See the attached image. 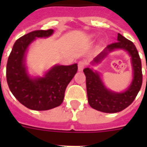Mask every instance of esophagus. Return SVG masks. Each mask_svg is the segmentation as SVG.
Here are the masks:
<instances>
[{"mask_svg":"<svg viewBox=\"0 0 147 147\" xmlns=\"http://www.w3.org/2000/svg\"><path fill=\"white\" fill-rule=\"evenodd\" d=\"M85 66V62L84 61H79L78 63V69L79 71H82Z\"/></svg>","mask_w":147,"mask_h":147,"instance_id":"1","label":"esophagus"}]
</instances>
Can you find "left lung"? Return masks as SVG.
<instances>
[{
	"mask_svg": "<svg viewBox=\"0 0 147 147\" xmlns=\"http://www.w3.org/2000/svg\"><path fill=\"white\" fill-rule=\"evenodd\" d=\"M126 51L130 57L133 79L125 91L116 92L108 89L103 82L100 73L93 69L85 68L83 71L86 76V88L88 104L92 108L105 112L117 113L127 107L134 100L140 90L143 82L141 60L139 53L131 41L118 33L117 42L108 45L93 61L92 65L99 64L107 55L115 50Z\"/></svg>",
	"mask_w": 147,
	"mask_h": 147,
	"instance_id": "left-lung-1",
	"label": "left lung"
}]
</instances>
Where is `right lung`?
<instances>
[{
  "instance_id": "obj_1",
  "label": "right lung",
  "mask_w": 147,
  "mask_h": 147,
  "mask_svg": "<svg viewBox=\"0 0 147 147\" xmlns=\"http://www.w3.org/2000/svg\"><path fill=\"white\" fill-rule=\"evenodd\" d=\"M53 30H36L15 42L7 64V82L13 96L29 109L47 111L59 106L63 101L67 85L78 70V65H55L44 76H30L26 65L29 47L36 38H47Z\"/></svg>"
}]
</instances>
